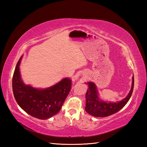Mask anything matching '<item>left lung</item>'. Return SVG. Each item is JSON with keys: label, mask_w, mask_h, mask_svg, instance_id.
Returning a JSON list of instances; mask_svg holds the SVG:
<instances>
[{"label": "left lung", "mask_w": 147, "mask_h": 147, "mask_svg": "<svg viewBox=\"0 0 147 147\" xmlns=\"http://www.w3.org/2000/svg\"><path fill=\"white\" fill-rule=\"evenodd\" d=\"M88 85L86 93L85 111L94 117H107L116 113L124 107L132 95L134 88V76L132 77L131 88L125 98L116 102H106L99 98L96 86L94 83H85Z\"/></svg>", "instance_id": "left-lung-1"}]
</instances>
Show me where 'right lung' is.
<instances>
[{
	"label": "right lung",
	"instance_id": "1",
	"mask_svg": "<svg viewBox=\"0 0 147 147\" xmlns=\"http://www.w3.org/2000/svg\"><path fill=\"white\" fill-rule=\"evenodd\" d=\"M18 62L12 77V91L20 107L26 113L40 119H47L57 114L71 88V80L65 78L46 88H36L26 85L21 79Z\"/></svg>",
	"mask_w": 147,
	"mask_h": 147
}]
</instances>
